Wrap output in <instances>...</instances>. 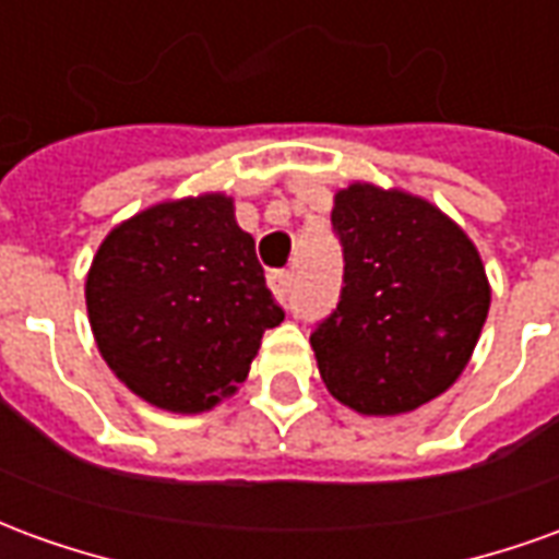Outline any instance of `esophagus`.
Masks as SVG:
<instances>
[{
	"instance_id": "34e87169",
	"label": "esophagus",
	"mask_w": 559,
	"mask_h": 559,
	"mask_svg": "<svg viewBox=\"0 0 559 559\" xmlns=\"http://www.w3.org/2000/svg\"><path fill=\"white\" fill-rule=\"evenodd\" d=\"M266 281H269V287H272V293H275L281 302H284V299H287V293H290V281H293L290 272H287V269H272V272L266 275Z\"/></svg>"
}]
</instances>
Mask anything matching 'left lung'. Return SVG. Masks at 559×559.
Segmentation results:
<instances>
[{
    "mask_svg": "<svg viewBox=\"0 0 559 559\" xmlns=\"http://www.w3.org/2000/svg\"><path fill=\"white\" fill-rule=\"evenodd\" d=\"M344 287L311 329L320 377L353 411L411 413L464 371L488 317L479 251L440 209L401 191H338Z\"/></svg>",
    "mask_w": 559,
    "mask_h": 559,
    "instance_id": "left-lung-1",
    "label": "left lung"
}]
</instances>
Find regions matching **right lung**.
<instances>
[{"label":"right lung","mask_w":559,"mask_h":559,"mask_svg":"<svg viewBox=\"0 0 559 559\" xmlns=\"http://www.w3.org/2000/svg\"><path fill=\"white\" fill-rule=\"evenodd\" d=\"M104 362L160 411L200 413L242 383L284 308L254 239L221 194L160 203L119 224L86 278Z\"/></svg>","instance_id":"obj_1"}]
</instances>
